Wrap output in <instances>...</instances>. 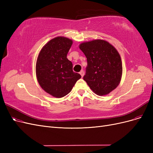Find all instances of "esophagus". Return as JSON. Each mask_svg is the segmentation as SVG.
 I'll return each instance as SVG.
<instances>
[{
  "label": "esophagus",
  "instance_id": "34e87169",
  "mask_svg": "<svg viewBox=\"0 0 153 153\" xmlns=\"http://www.w3.org/2000/svg\"><path fill=\"white\" fill-rule=\"evenodd\" d=\"M80 75H81L82 77L84 76V70H82V71H80Z\"/></svg>",
  "mask_w": 153,
  "mask_h": 153
}]
</instances>
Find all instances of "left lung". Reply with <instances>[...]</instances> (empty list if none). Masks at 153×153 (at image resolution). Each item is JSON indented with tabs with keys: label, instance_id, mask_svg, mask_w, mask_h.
Here are the masks:
<instances>
[{
	"label": "left lung",
	"instance_id": "obj_1",
	"mask_svg": "<svg viewBox=\"0 0 153 153\" xmlns=\"http://www.w3.org/2000/svg\"><path fill=\"white\" fill-rule=\"evenodd\" d=\"M79 48L87 61L84 80L97 95L109 94L121 80L122 61L117 50L103 39L84 42Z\"/></svg>",
	"mask_w": 153,
	"mask_h": 153
}]
</instances>
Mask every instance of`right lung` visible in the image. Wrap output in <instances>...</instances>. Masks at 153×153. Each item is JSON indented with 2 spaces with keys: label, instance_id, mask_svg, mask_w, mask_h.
<instances>
[{
  "label": "right lung",
  "instance_id": "right-lung-1",
  "mask_svg": "<svg viewBox=\"0 0 153 153\" xmlns=\"http://www.w3.org/2000/svg\"><path fill=\"white\" fill-rule=\"evenodd\" d=\"M73 41L59 36L49 41L37 59L36 73L41 88L55 98H62L71 92L81 75L73 71L67 54Z\"/></svg>",
  "mask_w": 153,
  "mask_h": 153
}]
</instances>
